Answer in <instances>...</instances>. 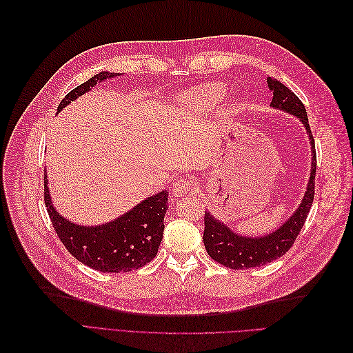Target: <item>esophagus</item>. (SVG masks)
I'll return each instance as SVG.
<instances>
[{
	"mask_svg": "<svg viewBox=\"0 0 353 353\" xmlns=\"http://www.w3.org/2000/svg\"><path fill=\"white\" fill-rule=\"evenodd\" d=\"M191 190H196L194 185L190 183L187 179H178L175 181V184L172 185V194L174 197H183L187 193H190Z\"/></svg>",
	"mask_w": 353,
	"mask_h": 353,
	"instance_id": "1",
	"label": "esophagus"
}]
</instances>
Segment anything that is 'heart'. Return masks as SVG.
<instances>
[{
    "instance_id": "obj_1",
    "label": "heart",
    "mask_w": 353,
    "mask_h": 353,
    "mask_svg": "<svg viewBox=\"0 0 353 353\" xmlns=\"http://www.w3.org/2000/svg\"><path fill=\"white\" fill-rule=\"evenodd\" d=\"M227 90L222 83H209L205 87L196 88L187 95V105L188 109L194 112H203V110H210L219 104L225 95Z\"/></svg>"
}]
</instances>
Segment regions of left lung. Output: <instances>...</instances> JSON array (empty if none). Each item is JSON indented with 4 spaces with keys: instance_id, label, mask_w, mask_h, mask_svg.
Segmentation results:
<instances>
[{
    "instance_id": "left-lung-1",
    "label": "left lung",
    "mask_w": 353,
    "mask_h": 353,
    "mask_svg": "<svg viewBox=\"0 0 353 353\" xmlns=\"http://www.w3.org/2000/svg\"><path fill=\"white\" fill-rule=\"evenodd\" d=\"M266 82L272 92L271 108L297 117L305 128L309 144H311V175H309L301 205L293 212V215L285 219L279 228L265 234V236H243V234L232 231L212 212L208 210L205 213V232H203L205 248L213 261L231 270L256 268V266L281 258L292 248L301 232L314 201L316 154L306 109L303 103L297 99V95L288 90L284 83L272 78H266Z\"/></svg>"
}]
</instances>
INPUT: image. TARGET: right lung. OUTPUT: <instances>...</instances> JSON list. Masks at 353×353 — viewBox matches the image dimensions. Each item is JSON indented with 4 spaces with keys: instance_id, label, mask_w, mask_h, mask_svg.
Listing matches in <instances>:
<instances>
[{
    "instance_id": "obj_1",
    "label": "right lung",
    "mask_w": 353,
    "mask_h": 353,
    "mask_svg": "<svg viewBox=\"0 0 353 353\" xmlns=\"http://www.w3.org/2000/svg\"><path fill=\"white\" fill-rule=\"evenodd\" d=\"M121 73L100 72L72 90L57 108V113L92 87ZM44 200L59 239L74 259L101 272H130L156 258L163 239V218L168 210V190L138 203L121 216L101 225H79L57 212L51 201L47 170L44 172Z\"/></svg>"
}]
</instances>
